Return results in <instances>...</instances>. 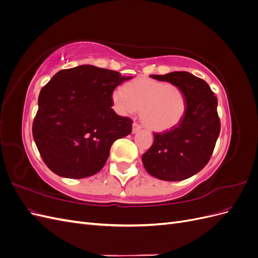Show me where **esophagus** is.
I'll return each mask as SVG.
<instances>
[{
  "label": "esophagus",
  "instance_id": "34e87169",
  "mask_svg": "<svg viewBox=\"0 0 258 258\" xmlns=\"http://www.w3.org/2000/svg\"><path fill=\"white\" fill-rule=\"evenodd\" d=\"M142 127L140 126L139 123L137 122H134V124H132V134H136V132H138L140 129H141Z\"/></svg>",
  "mask_w": 258,
  "mask_h": 258
}]
</instances>
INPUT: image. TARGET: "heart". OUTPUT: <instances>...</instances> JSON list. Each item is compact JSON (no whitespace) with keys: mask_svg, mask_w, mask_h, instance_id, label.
<instances>
[{"mask_svg":"<svg viewBox=\"0 0 258 258\" xmlns=\"http://www.w3.org/2000/svg\"><path fill=\"white\" fill-rule=\"evenodd\" d=\"M115 108L122 115L140 110L144 126L157 132L176 127L184 118L187 101L184 91L174 84L138 77L112 95Z\"/></svg>","mask_w":258,"mask_h":258,"instance_id":"heart-1","label":"heart"}]
</instances>
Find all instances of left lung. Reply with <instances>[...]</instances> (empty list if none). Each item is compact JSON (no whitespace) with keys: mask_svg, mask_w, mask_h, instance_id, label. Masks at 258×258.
I'll return each mask as SVG.
<instances>
[{"mask_svg":"<svg viewBox=\"0 0 258 258\" xmlns=\"http://www.w3.org/2000/svg\"><path fill=\"white\" fill-rule=\"evenodd\" d=\"M181 88L187 108L176 127L154 134V143L142 156L144 168L151 175L163 181H182L206 167L220 136L221 121L217 98L204 80L188 72L151 75Z\"/></svg>","mask_w":258,"mask_h":258,"instance_id":"8db88e82","label":"left lung"}]
</instances>
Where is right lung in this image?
I'll return each mask as SVG.
<instances>
[{"label":"right lung","mask_w":258,"mask_h":258,"mask_svg":"<svg viewBox=\"0 0 258 258\" xmlns=\"http://www.w3.org/2000/svg\"><path fill=\"white\" fill-rule=\"evenodd\" d=\"M124 77L112 70L80 66L61 70L41 89L32 134L53 173L83 178L98 173L132 120L112 108V93Z\"/></svg>","instance_id":"add662e5"}]
</instances>
